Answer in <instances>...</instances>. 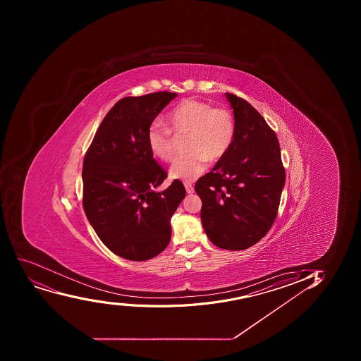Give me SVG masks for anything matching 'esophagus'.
<instances>
[{
	"label": "esophagus",
	"instance_id": "1",
	"mask_svg": "<svg viewBox=\"0 0 361 361\" xmlns=\"http://www.w3.org/2000/svg\"><path fill=\"white\" fill-rule=\"evenodd\" d=\"M185 188H186V192L188 194L194 193V187L192 186V183H185Z\"/></svg>",
	"mask_w": 361,
	"mask_h": 361
}]
</instances>
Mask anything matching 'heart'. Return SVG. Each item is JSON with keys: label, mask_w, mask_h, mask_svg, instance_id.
<instances>
[{"label": "heart", "mask_w": 361, "mask_h": 361, "mask_svg": "<svg viewBox=\"0 0 361 361\" xmlns=\"http://www.w3.org/2000/svg\"><path fill=\"white\" fill-rule=\"evenodd\" d=\"M168 125L176 135H187L186 155L178 157L169 169L171 178L192 183L204 174L208 160L219 161L228 153L235 137L236 122L228 108L197 99H187L168 114ZM150 153L159 160L174 159L175 141L168 127L155 121L147 132Z\"/></svg>", "instance_id": "obj_1"}]
</instances>
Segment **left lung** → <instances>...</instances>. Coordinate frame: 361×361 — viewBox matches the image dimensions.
Instances as JSON below:
<instances>
[{
	"mask_svg": "<svg viewBox=\"0 0 361 361\" xmlns=\"http://www.w3.org/2000/svg\"><path fill=\"white\" fill-rule=\"evenodd\" d=\"M236 122L232 147L195 183L201 221L213 245L243 250L259 243L278 214L285 168L274 130L246 100L226 93Z\"/></svg>",
	"mask_w": 361,
	"mask_h": 361,
	"instance_id": "obj_1",
	"label": "left lung"
}]
</instances>
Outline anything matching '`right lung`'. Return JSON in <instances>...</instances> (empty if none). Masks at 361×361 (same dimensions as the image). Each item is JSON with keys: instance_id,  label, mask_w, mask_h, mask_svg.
<instances>
[{"instance_id": "add662e5", "label": "right lung", "mask_w": 361, "mask_h": 361, "mask_svg": "<svg viewBox=\"0 0 361 361\" xmlns=\"http://www.w3.org/2000/svg\"><path fill=\"white\" fill-rule=\"evenodd\" d=\"M178 97H123L101 122L83 160V209L101 241L132 261L157 257L171 241V218L186 197L181 181L157 192L167 173L150 153L147 132Z\"/></svg>"}]
</instances>
